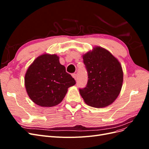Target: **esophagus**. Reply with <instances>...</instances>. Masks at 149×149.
Wrapping results in <instances>:
<instances>
[{
  "instance_id": "esophagus-1",
  "label": "esophagus",
  "mask_w": 149,
  "mask_h": 149,
  "mask_svg": "<svg viewBox=\"0 0 149 149\" xmlns=\"http://www.w3.org/2000/svg\"><path fill=\"white\" fill-rule=\"evenodd\" d=\"M72 76H73V78L76 80V79H77V74H76V73H73L72 74Z\"/></svg>"
}]
</instances>
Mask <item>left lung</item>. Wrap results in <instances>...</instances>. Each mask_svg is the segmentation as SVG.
Masks as SVG:
<instances>
[{"instance_id":"8db88e82","label":"left lung","mask_w":149,"mask_h":149,"mask_svg":"<svg viewBox=\"0 0 149 149\" xmlns=\"http://www.w3.org/2000/svg\"><path fill=\"white\" fill-rule=\"evenodd\" d=\"M88 72L86 86L79 89L86 104L94 107H104L113 102L120 92L123 71L118 59L100 47L83 56Z\"/></svg>"}]
</instances>
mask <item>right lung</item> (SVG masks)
Instances as JSON below:
<instances>
[{
  "label": "right lung",
  "instance_id": "right-lung-1",
  "mask_svg": "<svg viewBox=\"0 0 149 149\" xmlns=\"http://www.w3.org/2000/svg\"><path fill=\"white\" fill-rule=\"evenodd\" d=\"M75 84L74 79L66 72L56 55L43 54L37 57L25 76V86L29 97L42 107L60 104L68 88Z\"/></svg>",
  "mask_w": 149,
  "mask_h": 149
}]
</instances>
